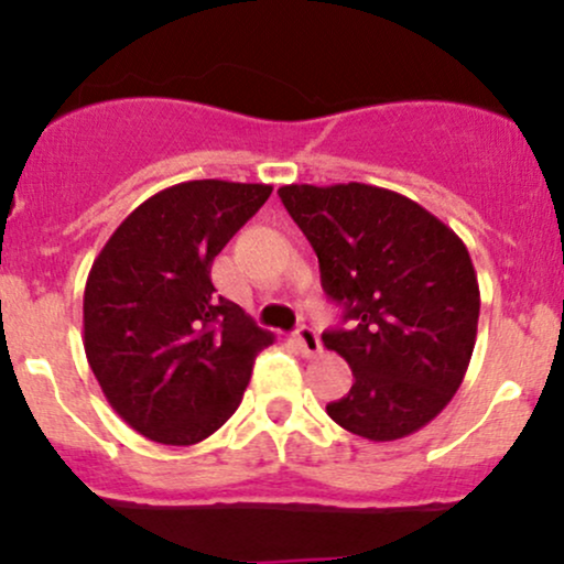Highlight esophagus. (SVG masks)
<instances>
[{
    "label": "esophagus",
    "mask_w": 564,
    "mask_h": 564,
    "mask_svg": "<svg viewBox=\"0 0 564 564\" xmlns=\"http://www.w3.org/2000/svg\"><path fill=\"white\" fill-rule=\"evenodd\" d=\"M296 345H300L304 358H315V355L323 352V345H321V336L313 332L310 326H302L300 332H296Z\"/></svg>",
    "instance_id": "obj_1"
}]
</instances>
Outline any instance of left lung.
I'll list each match as a JSON object with an SVG mask.
<instances>
[{
  "label": "left lung",
  "instance_id": "left-lung-1",
  "mask_svg": "<svg viewBox=\"0 0 564 564\" xmlns=\"http://www.w3.org/2000/svg\"><path fill=\"white\" fill-rule=\"evenodd\" d=\"M278 196L352 323L323 334L355 377L328 416L373 443L413 435L451 403L475 349L480 286L467 246L387 187L283 185Z\"/></svg>",
  "mask_w": 564,
  "mask_h": 564
}]
</instances>
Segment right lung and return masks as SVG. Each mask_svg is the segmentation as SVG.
Listing matches in <instances>:
<instances>
[{
	"mask_svg": "<svg viewBox=\"0 0 564 564\" xmlns=\"http://www.w3.org/2000/svg\"><path fill=\"white\" fill-rule=\"evenodd\" d=\"M273 187L191 180L129 215L89 270L84 352L108 403L153 443L196 445L241 405L273 334L215 294L212 262Z\"/></svg>",
	"mask_w": 564,
	"mask_h": 564,
	"instance_id": "add662e5",
	"label": "right lung"
}]
</instances>
